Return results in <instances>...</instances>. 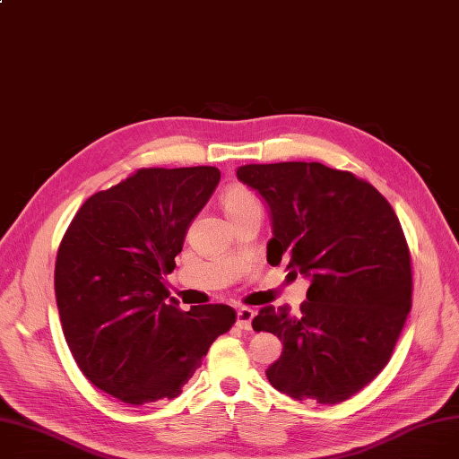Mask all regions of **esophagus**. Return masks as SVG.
I'll return each mask as SVG.
<instances>
[{
	"label": "esophagus",
	"instance_id": "esophagus-1",
	"mask_svg": "<svg viewBox=\"0 0 459 459\" xmlns=\"http://www.w3.org/2000/svg\"><path fill=\"white\" fill-rule=\"evenodd\" d=\"M253 318H255V310H253V308H249V307H239L238 312H236V325H238L239 329L249 331Z\"/></svg>",
	"mask_w": 459,
	"mask_h": 459
}]
</instances>
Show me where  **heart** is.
Returning a JSON list of instances; mask_svg holds the SVG:
<instances>
[{
	"label": "heart",
	"instance_id": "1",
	"mask_svg": "<svg viewBox=\"0 0 459 459\" xmlns=\"http://www.w3.org/2000/svg\"><path fill=\"white\" fill-rule=\"evenodd\" d=\"M221 204H223V210H225L229 220H232V217H236V215H242L246 212H251V210L262 212V203L253 195L249 189H246L242 186L229 187L223 193Z\"/></svg>",
	"mask_w": 459,
	"mask_h": 459
}]
</instances>
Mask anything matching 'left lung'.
I'll use <instances>...</instances> for the list:
<instances>
[{"instance_id": "1", "label": "left lung", "mask_w": 459, "mask_h": 459, "mask_svg": "<svg viewBox=\"0 0 459 459\" xmlns=\"http://www.w3.org/2000/svg\"><path fill=\"white\" fill-rule=\"evenodd\" d=\"M236 177L270 210L268 262L310 281L298 316L268 305L253 318L282 342L266 376L294 400L344 402L389 363L411 310L398 217L374 186L318 161L249 163Z\"/></svg>"}]
</instances>
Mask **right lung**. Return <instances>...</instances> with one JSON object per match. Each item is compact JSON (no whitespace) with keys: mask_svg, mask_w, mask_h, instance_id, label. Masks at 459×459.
Masks as SVG:
<instances>
[{"mask_svg":"<svg viewBox=\"0 0 459 459\" xmlns=\"http://www.w3.org/2000/svg\"><path fill=\"white\" fill-rule=\"evenodd\" d=\"M220 178L210 165L139 169L89 197L63 236L54 284L66 344L94 387L120 402L177 398L236 322L229 305L184 312L165 288Z\"/></svg>","mask_w":459,"mask_h":459,"instance_id":"1","label":"right lung"}]
</instances>
